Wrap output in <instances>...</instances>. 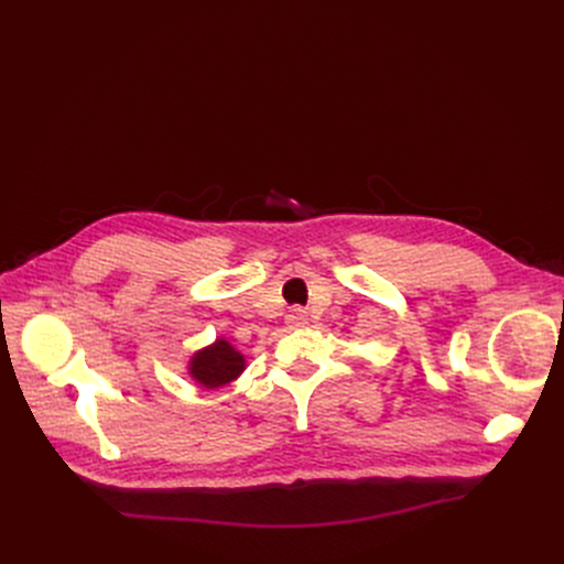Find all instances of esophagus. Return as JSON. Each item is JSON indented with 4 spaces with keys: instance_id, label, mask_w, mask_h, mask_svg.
<instances>
[{
    "instance_id": "obj_1",
    "label": "esophagus",
    "mask_w": 564,
    "mask_h": 564,
    "mask_svg": "<svg viewBox=\"0 0 564 564\" xmlns=\"http://www.w3.org/2000/svg\"><path fill=\"white\" fill-rule=\"evenodd\" d=\"M285 322H288V327L297 329V327H304V324L308 322V315L304 308H290L285 315Z\"/></svg>"
}]
</instances>
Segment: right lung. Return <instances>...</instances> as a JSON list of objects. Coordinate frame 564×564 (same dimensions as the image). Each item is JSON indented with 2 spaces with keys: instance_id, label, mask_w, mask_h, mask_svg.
Masks as SVG:
<instances>
[{
  "instance_id": "1",
  "label": "right lung",
  "mask_w": 564,
  "mask_h": 564,
  "mask_svg": "<svg viewBox=\"0 0 564 564\" xmlns=\"http://www.w3.org/2000/svg\"><path fill=\"white\" fill-rule=\"evenodd\" d=\"M245 357L228 340L219 338L215 345L196 351L189 364V375L203 389H219L240 377Z\"/></svg>"
}]
</instances>
